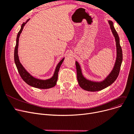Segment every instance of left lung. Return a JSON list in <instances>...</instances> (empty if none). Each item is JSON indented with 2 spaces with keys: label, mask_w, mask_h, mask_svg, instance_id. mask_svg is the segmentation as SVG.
Masks as SVG:
<instances>
[{
  "label": "left lung",
  "mask_w": 134,
  "mask_h": 134,
  "mask_svg": "<svg viewBox=\"0 0 134 134\" xmlns=\"http://www.w3.org/2000/svg\"><path fill=\"white\" fill-rule=\"evenodd\" d=\"M110 30L113 34L116 43L117 49V57L113 69L104 80L101 81H94L85 78L81 72V69L77 61H75L76 65L77 80L79 86L83 89L89 91H97L106 88L111 85L117 79L120 71V68L123 61V54L120 45L119 37L117 32H116L113 26V23L112 21H108Z\"/></svg>",
  "instance_id": "1"
}]
</instances>
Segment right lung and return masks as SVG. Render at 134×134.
<instances>
[{
  "instance_id": "1",
  "label": "right lung",
  "mask_w": 134,
  "mask_h": 134,
  "mask_svg": "<svg viewBox=\"0 0 134 134\" xmlns=\"http://www.w3.org/2000/svg\"><path fill=\"white\" fill-rule=\"evenodd\" d=\"M30 20V19H28L26 22H24L21 26V29L20 31L17 34V38H16V44L15 46V48L14 50V61L16 67L17 68V70L20 75L22 79L24 80L25 82L30 85L31 86L34 87V88H38V89H49L55 86L56 84L57 79H58V73H59L60 68L61 65L65 59V57L59 62L57 65L55 71L54 72L53 76L51 78L43 80V79H39L34 78L26 70V69L22 65V64L20 62L19 57L18 56V48H19V38L20 36V34L24 29V26L27 24V22Z\"/></svg>"
}]
</instances>
